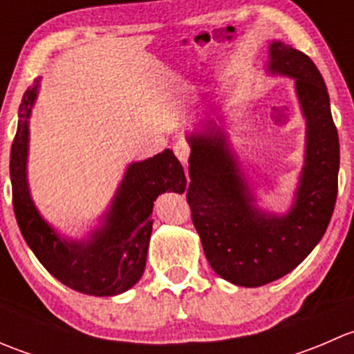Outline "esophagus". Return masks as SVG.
I'll use <instances>...</instances> for the list:
<instances>
[{
	"label": "esophagus",
	"instance_id": "1",
	"mask_svg": "<svg viewBox=\"0 0 354 354\" xmlns=\"http://www.w3.org/2000/svg\"><path fill=\"white\" fill-rule=\"evenodd\" d=\"M173 151L181 162L183 164L188 162V157H190V145H188L187 142H183V140L176 142V144L173 145Z\"/></svg>",
	"mask_w": 354,
	"mask_h": 354
}]
</instances>
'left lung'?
I'll return each mask as SVG.
<instances>
[{
	"label": "left lung",
	"instance_id": "obj_1",
	"mask_svg": "<svg viewBox=\"0 0 354 354\" xmlns=\"http://www.w3.org/2000/svg\"><path fill=\"white\" fill-rule=\"evenodd\" d=\"M266 71L292 78L305 118V159L286 212L262 209L223 127L187 135V198L203 253L217 276L259 288L299 266L322 240L337 197L339 137L326 82L315 63L270 41Z\"/></svg>",
	"mask_w": 354,
	"mask_h": 354
}]
</instances>
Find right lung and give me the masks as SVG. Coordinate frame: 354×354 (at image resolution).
I'll return each mask as SVG.
<instances>
[{"mask_svg": "<svg viewBox=\"0 0 354 354\" xmlns=\"http://www.w3.org/2000/svg\"><path fill=\"white\" fill-rule=\"evenodd\" d=\"M39 87L41 78L24 94L10 154L17 223L39 262L59 283L84 295H121L133 288L145 270L156 198L166 192L183 194L187 188L183 166L169 149L128 164L97 226L80 240L65 236L42 217L28 188V124Z\"/></svg>", "mask_w": 354, "mask_h": 354, "instance_id": "1", "label": "right lung"}]
</instances>
